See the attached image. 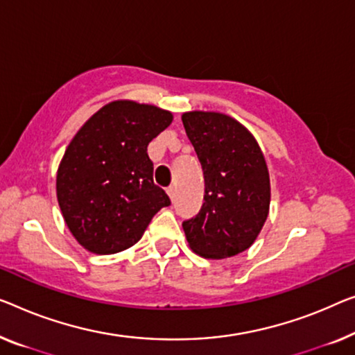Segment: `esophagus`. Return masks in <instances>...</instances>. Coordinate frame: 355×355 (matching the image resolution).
I'll list each match as a JSON object with an SVG mask.
<instances>
[{
  "instance_id": "obj_1",
  "label": "esophagus",
  "mask_w": 355,
  "mask_h": 355,
  "mask_svg": "<svg viewBox=\"0 0 355 355\" xmlns=\"http://www.w3.org/2000/svg\"><path fill=\"white\" fill-rule=\"evenodd\" d=\"M167 194L171 196V199L175 198V194H177V188H175V184H171V187L167 188Z\"/></svg>"
}]
</instances>
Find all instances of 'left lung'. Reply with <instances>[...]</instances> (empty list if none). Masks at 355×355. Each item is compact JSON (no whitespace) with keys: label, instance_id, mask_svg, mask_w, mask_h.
Listing matches in <instances>:
<instances>
[{"label":"left lung","instance_id":"8db88e82","mask_svg":"<svg viewBox=\"0 0 355 355\" xmlns=\"http://www.w3.org/2000/svg\"><path fill=\"white\" fill-rule=\"evenodd\" d=\"M182 121L205 182L199 214L183 221L187 241L204 258L234 257L255 242L268 218L266 161L250 132L230 116L189 111Z\"/></svg>","mask_w":355,"mask_h":355}]
</instances>
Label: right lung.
Returning a JSON list of instances; mask_svg holds the SVG:
<instances>
[{"instance_id":"add662e5","label":"right lung","mask_w":355,"mask_h":355,"mask_svg":"<svg viewBox=\"0 0 355 355\" xmlns=\"http://www.w3.org/2000/svg\"><path fill=\"white\" fill-rule=\"evenodd\" d=\"M172 123L153 105L118 100L100 108L68 145L57 199L75 239L110 255L137 244L171 199L153 182L148 145Z\"/></svg>"}]
</instances>
